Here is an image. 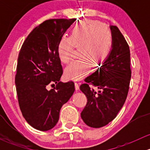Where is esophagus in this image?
Returning a JSON list of instances; mask_svg holds the SVG:
<instances>
[{
	"mask_svg": "<svg viewBox=\"0 0 150 150\" xmlns=\"http://www.w3.org/2000/svg\"><path fill=\"white\" fill-rule=\"evenodd\" d=\"M75 90L78 91L79 90V84L78 83H75Z\"/></svg>",
	"mask_w": 150,
	"mask_h": 150,
	"instance_id": "34e87169",
	"label": "esophagus"
}]
</instances>
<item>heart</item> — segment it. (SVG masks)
Masks as SVG:
<instances>
[{"label":"heart","instance_id":"1","mask_svg":"<svg viewBox=\"0 0 150 150\" xmlns=\"http://www.w3.org/2000/svg\"><path fill=\"white\" fill-rule=\"evenodd\" d=\"M83 46L80 56L67 67V76L79 80L90 72L91 62L102 64L109 57L113 47L111 31L97 21H83L72 28L70 37L62 36L58 44V54L64 63L69 62L74 47Z\"/></svg>","mask_w":150,"mask_h":150}]
</instances>
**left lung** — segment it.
<instances>
[{
  "mask_svg": "<svg viewBox=\"0 0 150 150\" xmlns=\"http://www.w3.org/2000/svg\"><path fill=\"white\" fill-rule=\"evenodd\" d=\"M110 28L113 37L111 54L80 86L87 97L81 118L91 128L103 127L115 118L129 89L131 77L129 46L117 27L110 25ZM89 84L96 87L98 91L91 89Z\"/></svg>",
  "mask_w": 150,
  "mask_h": 150,
  "instance_id": "1",
  "label": "left lung"
}]
</instances>
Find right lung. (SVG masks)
Instances as JSON below:
<instances>
[{"label": "right lung", "mask_w": 150, "mask_h": 150, "mask_svg": "<svg viewBox=\"0 0 150 150\" xmlns=\"http://www.w3.org/2000/svg\"><path fill=\"white\" fill-rule=\"evenodd\" d=\"M75 20L45 21L29 34L19 54L15 75L18 102L26 121L39 131L55 126L62 107L75 91L72 81H60L63 71L57 48ZM48 84L56 86L48 90Z\"/></svg>", "instance_id": "right-lung-1"}]
</instances>
